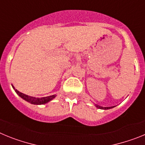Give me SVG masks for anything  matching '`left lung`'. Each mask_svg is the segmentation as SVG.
<instances>
[{
  "label": "left lung",
  "mask_w": 145,
  "mask_h": 145,
  "mask_svg": "<svg viewBox=\"0 0 145 145\" xmlns=\"http://www.w3.org/2000/svg\"><path fill=\"white\" fill-rule=\"evenodd\" d=\"M96 107L99 109H102V110H108V109H111L114 107V106L113 107H101V106L98 105H96Z\"/></svg>",
  "instance_id": "obj_1"
}]
</instances>
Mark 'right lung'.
<instances>
[{
  "label": "right lung",
  "mask_w": 145,
  "mask_h": 145,
  "mask_svg": "<svg viewBox=\"0 0 145 145\" xmlns=\"http://www.w3.org/2000/svg\"><path fill=\"white\" fill-rule=\"evenodd\" d=\"M12 87L14 89L15 91H16V93H17L18 95L20 96L21 98H22L23 99H25V101L29 102V103L33 104V105H44V104L48 103V102L52 101L53 99H54L55 97H56V95H52L46 97H42V98H35V97H30V96L26 95L25 93H21V92L19 91L17 89H16L13 86Z\"/></svg>",
  "instance_id": "obj_1"
}]
</instances>
